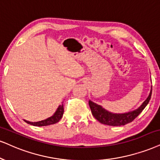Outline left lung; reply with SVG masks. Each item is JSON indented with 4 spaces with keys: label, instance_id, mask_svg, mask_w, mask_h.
<instances>
[{
    "label": "left lung",
    "instance_id": "8db88e82",
    "mask_svg": "<svg viewBox=\"0 0 160 160\" xmlns=\"http://www.w3.org/2000/svg\"><path fill=\"white\" fill-rule=\"evenodd\" d=\"M151 94H152V90H151L148 97L143 102V104L138 109L133 110V111L128 112L126 113L117 114L112 113L108 112V110L104 109L102 106L94 103L92 101L89 100V105L91 110L92 114L98 122L104 125H110V126H121L125 125L126 124L133 122L138 116L142 113V111L145 109L147 104L151 99Z\"/></svg>",
    "mask_w": 160,
    "mask_h": 160
}]
</instances>
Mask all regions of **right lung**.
I'll list each match as a JSON object with an SVG mask.
<instances>
[{
	"instance_id": "obj_1",
	"label": "right lung",
	"mask_w": 160,
	"mask_h": 160,
	"mask_svg": "<svg viewBox=\"0 0 160 160\" xmlns=\"http://www.w3.org/2000/svg\"><path fill=\"white\" fill-rule=\"evenodd\" d=\"M63 113H64V106H63V104H61V105L58 106V109L56 110V113L50 117L47 118V119L42 120V121L37 122H31L29 121H24L27 122V123L30 124V125H34V126H38V127H41V126H47V125H53V124H56L57 122H59V120L62 118Z\"/></svg>"
}]
</instances>
